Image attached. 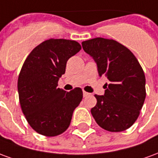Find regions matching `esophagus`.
<instances>
[{
    "mask_svg": "<svg viewBox=\"0 0 158 158\" xmlns=\"http://www.w3.org/2000/svg\"><path fill=\"white\" fill-rule=\"evenodd\" d=\"M83 96H84V97H86V96H89V93L86 92V91H83Z\"/></svg>",
    "mask_w": 158,
    "mask_h": 158,
    "instance_id": "1",
    "label": "esophagus"
}]
</instances>
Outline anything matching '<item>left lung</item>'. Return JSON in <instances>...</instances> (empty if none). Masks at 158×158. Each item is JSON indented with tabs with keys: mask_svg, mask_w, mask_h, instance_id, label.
<instances>
[{
	"mask_svg": "<svg viewBox=\"0 0 158 158\" xmlns=\"http://www.w3.org/2000/svg\"><path fill=\"white\" fill-rule=\"evenodd\" d=\"M84 51L96 61L105 84L104 96L95 95L90 112L97 124L110 132H121L134 124L146 99V77L135 55L112 39L95 38L82 42Z\"/></svg>",
	"mask_w": 158,
	"mask_h": 158,
	"instance_id": "8db88e82",
	"label": "left lung"
}]
</instances>
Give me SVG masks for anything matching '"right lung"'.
<instances>
[{
  "label": "right lung",
  "instance_id": "1",
  "mask_svg": "<svg viewBox=\"0 0 158 158\" xmlns=\"http://www.w3.org/2000/svg\"><path fill=\"white\" fill-rule=\"evenodd\" d=\"M80 50L75 40H46L34 48L23 64L18 79L19 102L29 125L42 135L52 137L66 131L82 101L79 87L69 92L57 88L68 60Z\"/></svg>",
  "mask_w": 158,
  "mask_h": 158
}]
</instances>
